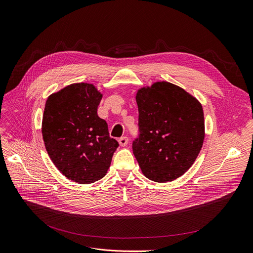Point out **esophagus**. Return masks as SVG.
I'll list each match as a JSON object with an SVG mask.
<instances>
[{"instance_id":"esophagus-1","label":"esophagus","mask_w":253,"mask_h":253,"mask_svg":"<svg viewBox=\"0 0 253 253\" xmlns=\"http://www.w3.org/2000/svg\"><path fill=\"white\" fill-rule=\"evenodd\" d=\"M128 141H129L128 137L123 136V137H121V138L119 139V144H120L121 146H126V145L128 144Z\"/></svg>"}]
</instances>
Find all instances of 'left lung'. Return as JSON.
I'll return each instance as SVG.
<instances>
[{
    "mask_svg": "<svg viewBox=\"0 0 253 253\" xmlns=\"http://www.w3.org/2000/svg\"><path fill=\"white\" fill-rule=\"evenodd\" d=\"M138 136L132 143L143 174L156 182L174 180L195 163L205 137L199 101L168 82L142 87L136 95Z\"/></svg>",
    "mask_w": 253,
    "mask_h": 253,
    "instance_id": "1",
    "label": "left lung"
}]
</instances>
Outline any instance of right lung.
Segmentation results:
<instances>
[{
  "label": "right lung",
  "mask_w": 253,
  "mask_h": 253,
  "mask_svg": "<svg viewBox=\"0 0 253 253\" xmlns=\"http://www.w3.org/2000/svg\"><path fill=\"white\" fill-rule=\"evenodd\" d=\"M102 94L90 84H73L48 97L42 119L45 148L57 169L78 183L104 177L119 143L98 114Z\"/></svg>",
  "instance_id": "obj_1"
}]
</instances>
